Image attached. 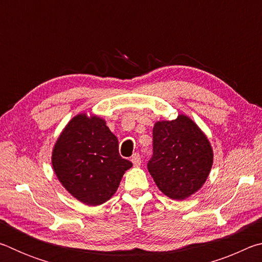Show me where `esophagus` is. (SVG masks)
<instances>
[{"instance_id":"esophagus-1","label":"esophagus","mask_w":262,"mask_h":262,"mask_svg":"<svg viewBox=\"0 0 262 262\" xmlns=\"http://www.w3.org/2000/svg\"><path fill=\"white\" fill-rule=\"evenodd\" d=\"M132 162L135 166H140L141 165V156L139 154H134L132 156Z\"/></svg>"}]
</instances>
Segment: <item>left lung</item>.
<instances>
[{
  "mask_svg": "<svg viewBox=\"0 0 262 262\" xmlns=\"http://www.w3.org/2000/svg\"><path fill=\"white\" fill-rule=\"evenodd\" d=\"M152 150L148 170L157 187L173 200L198 192L209 176L214 157L209 140L186 115L155 123Z\"/></svg>",
  "mask_w": 262,
  "mask_h": 262,
  "instance_id": "8db88e82",
  "label": "left lung"
}]
</instances>
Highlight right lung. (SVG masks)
I'll return each instance as SVG.
<instances>
[{"mask_svg":"<svg viewBox=\"0 0 262 262\" xmlns=\"http://www.w3.org/2000/svg\"><path fill=\"white\" fill-rule=\"evenodd\" d=\"M54 172L68 192L89 206H98L117 192L132 162L119 154L117 136L104 119L78 114L61 133L52 154Z\"/></svg>","mask_w":262,"mask_h":262,"instance_id":"obj_1","label":"right lung"}]
</instances>
